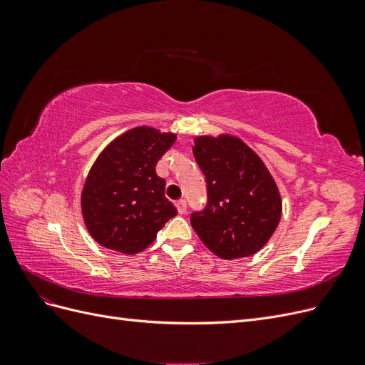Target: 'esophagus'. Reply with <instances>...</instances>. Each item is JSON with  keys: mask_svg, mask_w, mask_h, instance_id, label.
I'll return each mask as SVG.
<instances>
[{"mask_svg": "<svg viewBox=\"0 0 365 365\" xmlns=\"http://www.w3.org/2000/svg\"><path fill=\"white\" fill-rule=\"evenodd\" d=\"M176 208H178V212H180L181 215L185 213V212H187V202H185L184 200L176 201Z\"/></svg>", "mask_w": 365, "mask_h": 365, "instance_id": "esophagus-1", "label": "esophagus"}]
</instances>
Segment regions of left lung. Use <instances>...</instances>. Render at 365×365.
Masks as SVG:
<instances>
[{
    "mask_svg": "<svg viewBox=\"0 0 365 365\" xmlns=\"http://www.w3.org/2000/svg\"><path fill=\"white\" fill-rule=\"evenodd\" d=\"M193 155L207 181V205L190 216L196 235L220 259L256 254L282 216L280 193L267 165L231 135L195 138Z\"/></svg>",
    "mask_w": 365,
    "mask_h": 365,
    "instance_id": "1",
    "label": "left lung"
}]
</instances>
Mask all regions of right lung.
Here are the masks:
<instances>
[{"label": "right lung", "mask_w": 365, "mask_h": 365, "mask_svg": "<svg viewBox=\"0 0 365 365\" xmlns=\"http://www.w3.org/2000/svg\"><path fill=\"white\" fill-rule=\"evenodd\" d=\"M175 140L170 132L140 126L117 137L98 155L81 201L85 225L102 247L137 254L178 213L164 196L165 180L155 172Z\"/></svg>", "instance_id": "add662e5"}]
</instances>
